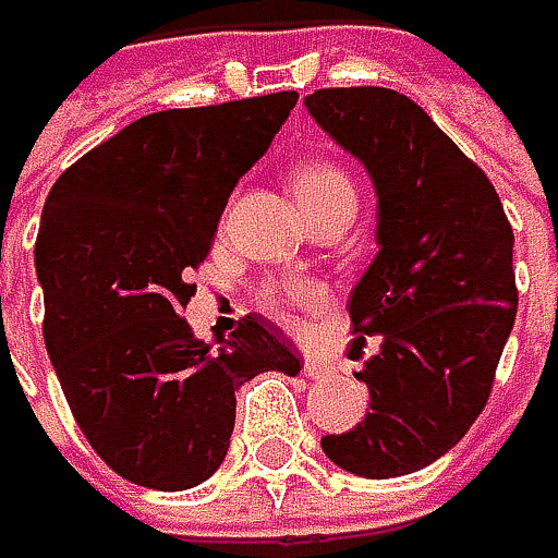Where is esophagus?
<instances>
[{
  "mask_svg": "<svg viewBox=\"0 0 558 558\" xmlns=\"http://www.w3.org/2000/svg\"><path fill=\"white\" fill-rule=\"evenodd\" d=\"M303 375L306 378H326L329 375V365L326 362H316V359H303Z\"/></svg>",
  "mask_w": 558,
  "mask_h": 558,
  "instance_id": "esophagus-1",
  "label": "esophagus"
}]
</instances>
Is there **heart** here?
Wrapping results in <instances>:
<instances>
[{
    "mask_svg": "<svg viewBox=\"0 0 558 558\" xmlns=\"http://www.w3.org/2000/svg\"><path fill=\"white\" fill-rule=\"evenodd\" d=\"M293 186H296V196H300V206L306 209V216L329 209V206H339V203H355L352 180L345 177V170H339L329 161L303 165L293 177ZM319 296L323 293L313 283H290V287L275 293V303L278 306H313V303H319Z\"/></svg>",
    "mask_w": 558,
    "mask_h": 558,
    "instance_id": "1",
    "label": "heart"
}]
</instances>
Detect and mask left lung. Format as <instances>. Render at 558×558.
Here are the masks:
<instances>
[{"instance_id": "8db88e82", "label": "left lung", "mask_w": 558, "mask_h": 558, "mask_svg": "<svg viewBox=\"0 0 558 558\" xmlns=\"http://www.w3.org/2000/svg\"><path fill=\"white\" fill-rule=\"evenodd\" d=\"M306 109L378 193V255L349 296L355 342H381L355 375L372 403L323 452L362 478L410 475L488 403L517 316L513 232L485 170L403 93L316 89Z\"/></svg>"}]
</instances>
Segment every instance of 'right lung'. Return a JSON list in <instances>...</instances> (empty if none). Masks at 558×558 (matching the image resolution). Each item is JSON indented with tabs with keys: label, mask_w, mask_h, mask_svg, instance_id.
<instances>
[{
	"label": "right lung",
	"mask_w": 558,
	"mask_h": 558,
	"mask_svg": "<svg viewBox=\"0 0 558 558\" xmlns=\"http://www.w3.org/2000/svg\"><path fill=\"white\" fill-rule=\"evenodd\" d=\"M296 93L151 112L86 151L48 193L35 268L45 345L96 456L142 488L186 492L229 452L235 390L300 375L265 316L213 352L180 316L239 177L268 151Z\"/></svg>",
	"instance_id": "1"
}]
</instances>
